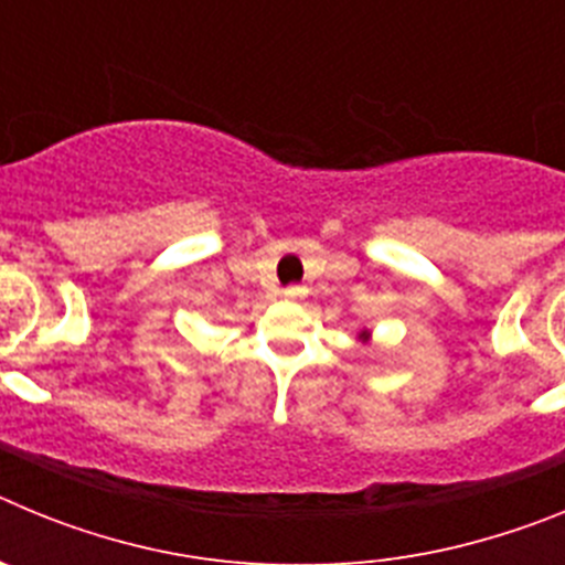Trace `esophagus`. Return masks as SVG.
Masks as SVG:
<instances>
[{
  "instance_id": "34e87169",
  "label": "esophagus",
  "mask_w": 565,
  "mask_h": 565,
  "mask_svg": "<svg viewBox=\"0 0 565 565\" xmlns=\"http://www.w3.org/2000/svg\"><path fill=\"white\" fill-rule=\"evenodd\" d=\"M282 294H286L288 299H302L308 294V288L306 286H286V291Z\"/></svg>"
}]
</instances>
